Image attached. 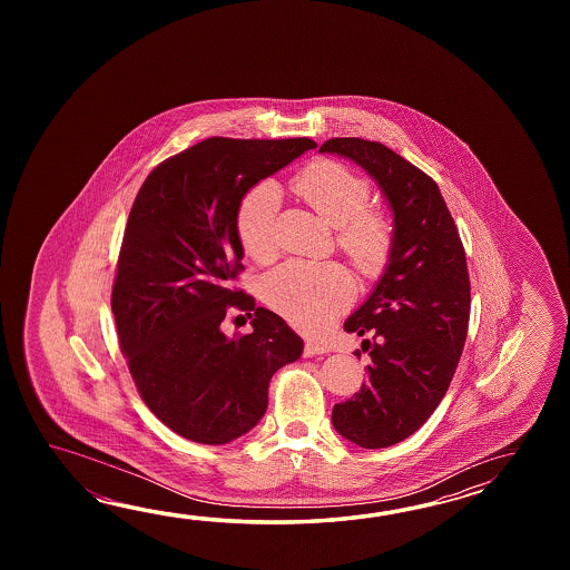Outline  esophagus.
Listing matches in <instances>:
<instances>
[{"instance_id":"1","label":"esophagus","mask_w":570,"mask_h":570,"mask_svg":"<svg viewBox=\"0 0 570 570\" xmlns=\"http://www.w3.org/2000/svg\"><path fill=\"white\" fill-rule=\"evenodd\" d=\"M326 352H330V346L322 344V342H307L305 348H303L305 356H317V354H326Z\"/></svg>"}]
</instances>
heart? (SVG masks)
<instances>
[{"instance_id": "obj_1", "label": "heart", "mask_w": 570, "mask_h": 570, "mask_svg": "<svg viewBox=\"0 0 570 570\" xmlns=\"http://www.w3.org/2000/svg\"><path fill=\"white\" fill-rule=\"evenodd\" d=\"M293 191L332 228H338V246L361 273L376 275L387 265L391 226L381 214L366 212L371 185L358 173L334 160H317L293 179ZM279 207V187L273 181L256 183L240 202L236 230L244 250L256 261L275 255ZM352 293L351 275L334 263L291 261L265 281L268 305L303 330H320L348 305Z\"/></svg>"}]
</instances>
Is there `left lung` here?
<instances>
[{"label":"left lung","instance_id":"obj_1","mask_svg":"<svg viewBox=\"0 0 570 570\" xmlns=\"http://www.w3.org/2000/svg\"><path fill=\"white\" fill-rule=\"evenodd\" d=\"M320 153L351 158L381 187L393 212L387 267L368 299L344 322L368 352V379L336 403L332 424L361 449L412 436L446 395L461 361L471 281L456 224L436 181L381 142L332 138ZM361 358V351L354 352Z\"/></svg>","mask_w":570,"mask_h":570}]
</instances>
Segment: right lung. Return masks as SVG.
I'll list each match as a JSON object with an SVG mask.
<instances>
[{"label":"right lung","mask_w":570,"mask_h":570,"mask_svg":"<svg viewBox=\"0 0 570 570\" xmlns=\"http://www.w3.org/2000/svg\"><path fill=\"white\" fill-rule=\"evenodd\" d=\"M309 148V138L214 136L163 160L134 199L111 312L140 397L191 442L218 446L250 432L267 412L271 376L302 356L283 317L232 283L244 271V195ZM234 311L256 312L250 335L223 334Z\"/></svg>","instance_id":"1"}]
</instances>
